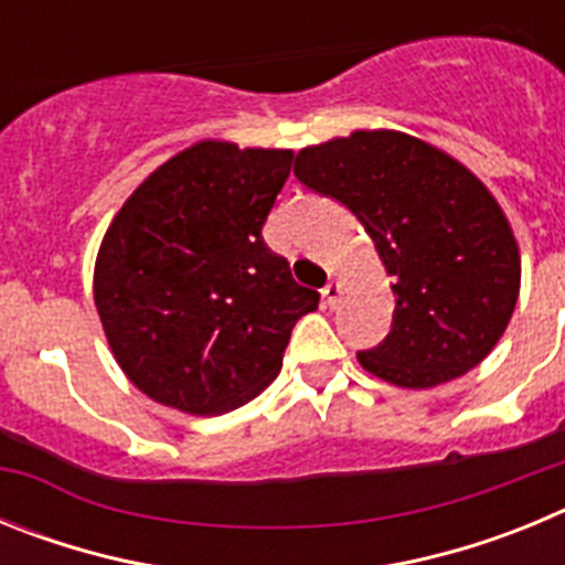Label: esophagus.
<instances>
[{
	"label": "esophagus",
	"mask_w": 565,
	"mask_h": 565,
	"mask_svg": "<svg viewBox=\"0 0 565 565\" xmlns=\"http://www.w3.org/2000/svg\"><path fill=\"white\" fill-rule=\"evenodd\" d=\"M322 297H326V302L331 308L337 306L339 297H342V282H339V279H328V286L322 288Z\"/></svg>",
	"instance_id": "obj_1"
}]
</instances>
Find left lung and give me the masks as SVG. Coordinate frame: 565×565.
Segmentation results:
<instances>
[{
    "label": "left lung",
    "mask_w": 565,
    "mask_h": 565,
    "mask_svg": "<svg viewBox=\"0 0 565 565\" xmlns=\"http://www.w3.org/2000/svg\"><path fill=\"white\" fill-rule=\"evenodd\" d=\"M294 174L356 214L391 274L393 328L359 364L430 391L492 353L521 294V248L495 194L461 161L398 129L299 149Z\"/></svg>",
    "instance_id": "8db88e82"
}]
</instances>
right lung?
I'll return each mask as SVG.
<instances>
[{"instance_id":"1","label":"right lung","mask_w":565,"mask_h":565,"mask_svg":"<svg viewBox=\"0 0 565 565\" xmlns=\"http://www.w3.org/2000/svg\"><path fill=\"white\" fill-rule=\"evenodd\" d=\"M291 149L206 138L129 194L98 246L93 299L124 376L186 416H221L266 391L319 294L294 282L263 223Z\"/></svg>"}]
</instances>
